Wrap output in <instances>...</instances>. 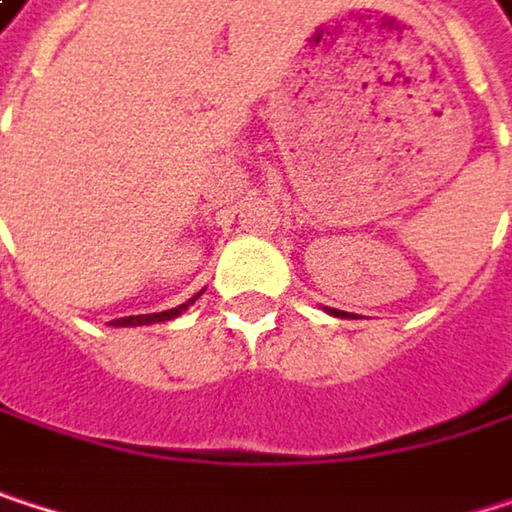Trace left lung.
Segmentation results:
<instances>
[{
    "instance_id": "left-lung-1",
    "label": "left lung",
    "mask_w": 512,
    "mask_h": 512,
    "mask_svg": "<svg viewBox=\"0 0 512 512\" xmlns=\"http://www.w3.org/2000/svg\"><path fill=\"white\" fill-rule=\"evenodd\" d=\"M329 314H335V317H350V314H341V311H335V308H329Z\"/></svg>"
}]
</instances>
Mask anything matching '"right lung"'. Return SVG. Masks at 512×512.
<instances>
[{"label": "right lung", "mask_w": 512, "mask_h": 512, "mask_svg": "<svg viewBox=\"0 0 512 512\" xmlns=\"http://www.w3.org/2000/svg\"><path fill=\"white\" fill-rule=\"evenodd\" d=\"M189 302H195V299H189ZM189 302H183V305H177V308H171V311H159V314H142V317H121V320H115V326H148V323H162V320H171V317L183 314V311L189 308Z\"/></svg>", "instance_id": "right-lung-1"}]
</instances>
